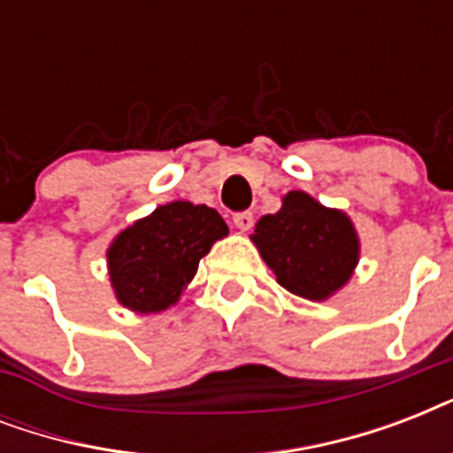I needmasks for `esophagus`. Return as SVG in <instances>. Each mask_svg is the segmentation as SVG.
Returning a JSON list of instances; mask_svg holds the SVG:
<instances>
[{"instance_id":"obj_1","label":"esophagus","mask_w":453,"mask_h":453,"mask_svg":"<svg viewBox=\"0 0 453 453\" xmlns=\"http://www.w3.org/2000/svg\"><path fill=\"white\" fill-rule=\"evenodd\" d=\"M233 223H234V226H237V230H242V233H247V230H251V227H254V213H251V211L234 213Z\"/></svg>"}]
</instances>
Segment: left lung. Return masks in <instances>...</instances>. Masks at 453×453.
Returning a JSON list of instances; mask_svg holds the SVG:
<instances>
[{
  "label": "left lung",
  "mask_w": 453,
  "mask_h": 453,
  "mask_svg": "<svg viewBox=\"0 0 453 453\" xmlns=\"http://www.w3.org/2000/svg\"><path fill=\"white\" fill-rule=\"evenodd\" d=\"M251 240L277 282L308 301H326L336 294L359 261L352 220L301 190L287 192L282 209L263 216Z\"/></svg>",
  "instance_id": "8db88e82"
}]
</instances>
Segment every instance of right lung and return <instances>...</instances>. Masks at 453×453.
<instances>
[{
	"label": "right lung",
	"instance_id": "add662e5",
	"mask_svg": "<svg viewBox=\"0 0 453 453\" xmlns=\"http://www.w3.org/2000/svg\"><path fill=\"white\" fill-rule=\"evenodd\" d=\"M227 234L216 209L192 202L157 206L117 234L108 249L110 282L124 308L162 312L192 282L202 256Z\"/></svg>",
	"mask_w": 453,
	"mask_h": 453
}]
</instances>
